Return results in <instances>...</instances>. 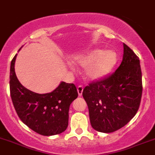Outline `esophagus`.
<instances>
[{
	"mask_svg": "<svg viewBox=\"0 0 155 155\" xmlns=\"http://www.w3.org/2000/svg\"><path fill=\"white\" fill-rule=\"evenodd\" d=\"M82 92H83V86L82 85H79L78 87V95L81 96L82 95Z\"/></svg>",
	"mask_w": 155,
	"mask_h": 155,
	"instance_id": "34e87169",
	"label": "esophagus"
}]
</instances>
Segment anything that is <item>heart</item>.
<instances>
[{"label":"heart","instance_id":"1","mask_svg":"<svg viewBox=\"0 0 155 155\" xmlns=\"http://www.w3.org/2000/svg\"><path fill=\"white\" fill-rule=\"evenodd\" d=\"M70 60L77 66H85V75L87 79L100 81L111 74L117 63L118 57L114 51H103L96 48L85 53L72 55ZM68 64L72 66V63L69 62Z\"/></svg>","mask_w":155,"mask_h":155}]
</instances>
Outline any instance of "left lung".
Listing matches in <instances>:
<instances>
[{
	"label": "left lung",
	"instance_id": "obj_1",
	"mask_svg": "<svg viewBox=\"0 0 155 155\" xmlns=\"http://www.w3.org/2000/svg\"><path fill=\"white\" fill-rule=\"evenodd\" d=\"M142 92L139 58L124 43L122 62L116 72L107 78L90 83L83 90L93 128L111 133L125 126L139 109Z\"/></svg>",
	"mask_w": 155,
	"mask_h": 155
}]
</instances>
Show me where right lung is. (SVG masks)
Masks as SVG:
<instances>
[{"mask_svg": "<svg viewBox=\"0 0 155 155\" xmlns=\"http://www.w3.org/2000/svg\"><path fill=\"white\" fill-rule=\"evenodd\" d=\"M16 54L10 66V94L18 116L24 124L39 135L60 134L68 127L69 109L78 97L74 84L64 81L51 93L39 94L23 86L15 73Z\"/></svg>", "mask_w": 155, "mask_h": 155, "instance_id": "add662e5", "label": "right lung"}]
</instances>
